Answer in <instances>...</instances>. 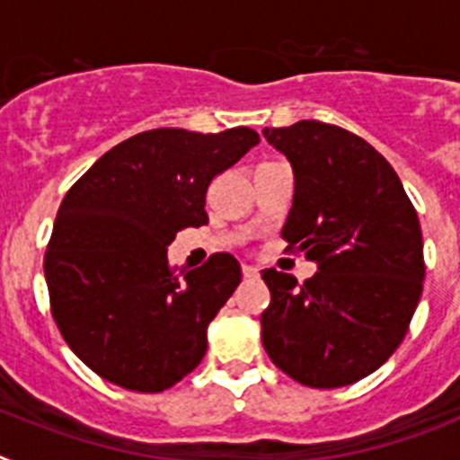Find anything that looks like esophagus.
<instances>
[{
	"instance_id": "esophagus-1",
	"label": "esophagus",
	"mask_w": 460,
	"mask_h": 460,
	"mask_svg": "<svg viewBox=\"0 0 460 460\" xmlns=\"http://www.w3.org/2000/svg\"><path fill=\"white\" fill-rule=\"evenodd\" d=\"M243 275H245L247 279H254V278H259V269L257 266H250V263H245V266H243Z\"/></svg>"
}]
</instances>
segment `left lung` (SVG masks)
Instances as JSON below:
<instances>
[{
  "label": "left lung",
  "instance_id": "obj_1",
  "mask_svg": "<svg viewBox=\"0 0 460 460\" xmlns=\"http://www.w3.org/2000/svg\"><path fill=\"white\" fill-rule=\"evenodd\" d=\"M294 171L282 238L317 263L303 285L266 269L261 342L282 373L313 389L354 385L396 351L423 289V241L401 178L370 143L301 119L263 129Z\"/></svg>",
  "mask_w": 460,
  "mask_h": 460
}]
</instances>
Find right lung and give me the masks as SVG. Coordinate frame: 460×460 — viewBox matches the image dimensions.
I'll return each instance as SVG.
<instances>
[{
  "label": "right lung",
  "instance_id": "add662e5",
  "mask_svg": "<svg viewBox=\"0 0 460 460\" xmlns=\"http://www.w3.org/2000/svg\"><path fill=\"white\" fill-rule=\"evenodd\" d=\"M257 143L250 127L143 131L66 191L43 273L59 333L99 377L157 394L201 363L208 324L241 285V263L219 252L175 270L166 250L181 229L206 225L210 181Z\"/></svg>",
  "mask_w": 460,
  "mask_h": 460
}]
</instances>
